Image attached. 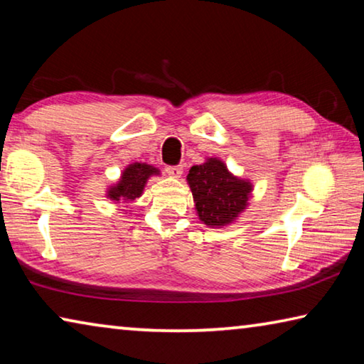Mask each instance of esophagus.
Listing matches in <instances>:
<instances>
[{
    "label": "esophagus",
    "mask_w": 364,
    "mask_h": 364,
    "mask_svg": "<svg viewBox=\"0 0 364 364\" xmlns=\"http://www.w3.org/2000/svg\"><path fill=\"white\" fill-rule=\"evenodd\" d=\"M165 171H167L171 178H180L183 175V167H180V165H176V167H167Z\"/></svg>",
    "instance_id": "34e87169"
}]
</instances>
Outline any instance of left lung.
Masks as SVG:
<instances>
[{
    "instance_id": "8db88e82",
    "label": "left lung",
    "mask_w": 364,
    "mask_h": 364,
    "mask_svg": "<svg viewBox=\"0 0 364 364\" xmlns=\"http://www.w3.org/2000/svg\"><path fill=\"white\" fill-rule=\"evenodd\" d=\"M188 184L194 197L197 215L208 228L234 223L249 205L254 186L249 180L232 175L218 157L191 167Z\"/></svg>"
}]
</instances>
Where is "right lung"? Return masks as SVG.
Segmentation results:
<instances>
[{"label": "right lung", "instance_id": "add662e5", "mask_svg": "<svg viewBox=\"0 0 364 364\" xmlns=\"http://www.w3.org/2000/svg\"><path fill=\"white\" fill-rule=\"evenodd\" d=\"M156 175H160V171L152 165L141 162L130 164L122 171L120 180L107 188L106 196L114 204H120V202L130 204V202L141 197L147 180Z\"/></svg>", "mask_w": 364, "mask_h": 364}]
</instances>
